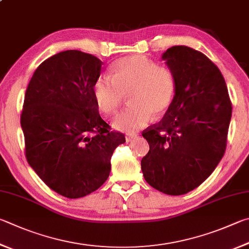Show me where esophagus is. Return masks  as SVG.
I'll return each instance as SVG.
<instances>
[{"mask_svg":"<svg viewBox=\"0 0 249 249\" xmlns=\"http://www.w3.org/2000/svg\"><path fill=\"white\" fill-rule=\"evenodd\" d=\"M135 138H136V137L133 136V135H129V136H126V142H132V140L135 139Z\"/></svg>","mask_w":249,"mask_h":249,"instance_id":"esophagus-1","label":"esophagus"}]
</instances>
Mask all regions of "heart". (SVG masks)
I'll list each match as a JSON object with an SVG mask.
<instances>
[{
    "instance_id": "obj_1",
    "label": "heart",
    "mask_w": 249,
    "mask_h": 249,
    "mask_svg": "<svg viewBox=\"0 0 249 249\" xmlns=\"http://www.w3.org/2000/svg\"><path fill=\"white\" fill-rule=\"evenodd\" d=\"M176 83L169 67L158 65L143 55H132L116 61L112 77L101 75L94 81L93 97L99 109L114 114L129 94V105L113 121L115 128L135 133L144 127L152 116L161 117L170 109Z\"/></svg>"
}]
</instances>
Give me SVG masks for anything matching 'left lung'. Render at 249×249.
<instances>
[{"label":"left lung","mask_w":249,"mask_h":249,"mask_svg":"<svg viewBox=\"0 0 249 249\" xmlns=\"http://www.w3.org/2000/svg\"><path fill=\"white\" fill-rule=\"evenodd\" d=\"M173 71V102L159 123L142 132L149 152L146 182L166 195H184L205 182L225 152L232 103L220 70L205 54L175 46L162 54Z\"/></svg>","instance_id":"1"}]
</instances>
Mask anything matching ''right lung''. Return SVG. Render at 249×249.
I'll list each match as a JSON object with an SVG mask.
<instances>
[{"mask_svg":"<svg viewBox=\"0 0 249 249\" xmlns=\"http://www.w3.org/2000/svg\"><path fill=\"white\" fill-rule=\"evenodd\" d=\"M103 63L67 50L42 62L25 93L20 125L29 165L52 191L87 196L110 175L111 157L125 136L110 132L93 97Z\"/></svg>","mask_w":249,"mask_h":249,"instance_id":"1","label":"right lung"}]
</instances>
